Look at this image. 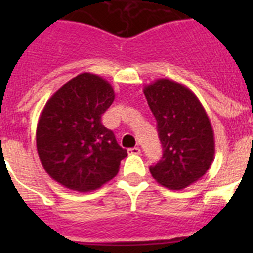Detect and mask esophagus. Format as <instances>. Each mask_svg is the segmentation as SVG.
<instances>
[{"mask_svg":"<svg viewBox=\"0 0 253 253\" xmlns=\"http://www.w3.org/2000/svg\"><path fill=\"white\" fill-rule=\"evenodd\" d=\"M129 154H140V148L139 147H134V148H130L128 151Z\"/></svg>","mask_w":253,"mask_h":253,"instance_id":"obj_1","label":"esophagus"}]
</instances>
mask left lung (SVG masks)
I'll return each instance as SVG.
<instances>
[{
	"label": "left lung",
	"instance_id": "obj_1",
	"mask_svg": "<svg viewBox=\"0 0 253 253\" xmlns=\"http://www.w3.org/2000/svg\"><path fill=\"white\" fill-rule=\"evenodd\" d=\"M163 148L162 158L149 167L158 184L181 190L207 173L215 143L209 116L195 93L169 78H158L143 90Z\"/></svg>",
	"mask_w": 253,
	"mask_h": 253
}]
</instances>
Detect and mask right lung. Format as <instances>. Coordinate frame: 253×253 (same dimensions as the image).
I'll return each mask as SVG.
<instances>
[{
    "label": "right lung",
    "instance_id": "add662e5",
    "mask_svg": "<svg viewBox=\"0 0 253 253\" xmlns=\"http://www.w3.org/2000/svg\"><path fill=\"white\" fill-rule=\"evenodd\" d=\"M114 99L106 80L86 72L46 101L38 122L37 149L46 173L62 186L87 193L118 175L128 153L101 123Z\"/></svg>",
    "mask_w": 253,
    "mask_h": 253
}]
</instances>
